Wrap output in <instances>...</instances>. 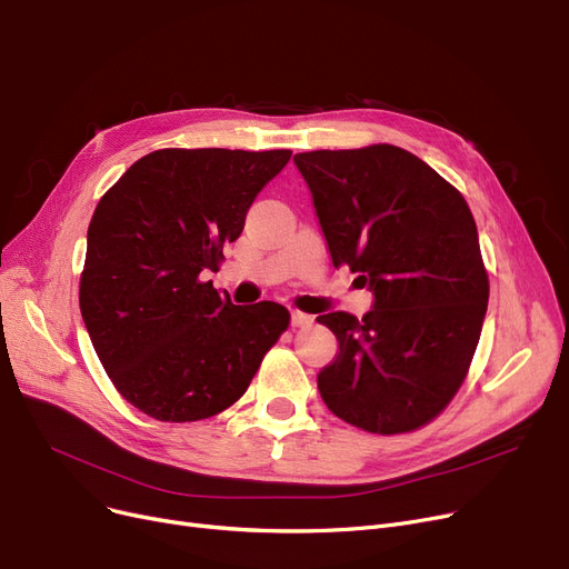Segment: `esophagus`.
<instances>
[{"label":"esophagus","mask_w":569,"mask_h":569,"mask_svg":"<svg viewBox=\"0 0 569 569\" xmlns=\"http://www.w3.org/2000/svg\"><path fill=\"white\" fill-rule=\"evenodd\" d=\"M313 322V316L302 313V311H290V325L292 327H307Z\"/></svg>","instance_id":"1"}]
</instances>
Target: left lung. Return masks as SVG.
Instances as JSON below:
<instances>
[{
  "label": "left lung",
  "mask_w": 569,
  "mask_h": 569,
  "mask_svg": "<svg viewBox=\"0 0 569 569\" xmlns=\"http://www.w3.org/2000/svg\"><path fill=\"white\" fill-rule=\"evenodd\" d=\"M335 267L373 305L357 320L318 316L339 341L318 390L343 422L371 433L427 425L461 387L480 341L489 279L463 196L395 144L295 154Z\"/></svg>",
  "instance_id": "obj_1"
}]
</instances>
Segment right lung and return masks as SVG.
Masks as SVG:
<instances>
[{
  "instance_id": "add662e5",
  "label": "right lung",
  "mask_w": 569,
  "mask_h": 569,
  "mask_svg": "<svg viewBox=\"0 0 569 569\" xmlns=\"http://www.w3.org/2000/svg\"><path fill=\"white\" fill-rule=\"evenodd\" d=\"M290 149H159L99 200L80 313L117 392L161 422L212 417L247 392L288 327L277 302L234 307L217 272Z\"/></svg>"
}]
</instances>
